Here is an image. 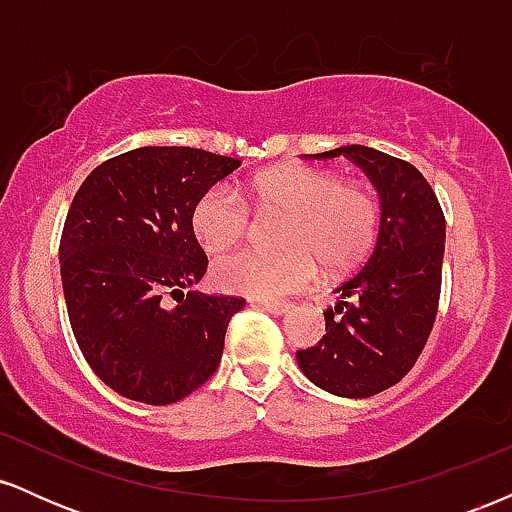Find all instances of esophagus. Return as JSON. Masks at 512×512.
<instances>
[{
    "mask_svg": "<svg viewBox=\"0 0 512 512\" xmlns=\"http://www.w3.org/2000/svg\"><path fill=\"white\" fill-rule=\"evenodd\" d=\"M252 305L269 310V313H274V315H284V313H289V310L293 308L289 301H252Z\"/></svg>",
    "mask_w": 512,
    "mask_h": 512,
    "instance_id": "1",
    "label": "esophagus"
}]
</instances>
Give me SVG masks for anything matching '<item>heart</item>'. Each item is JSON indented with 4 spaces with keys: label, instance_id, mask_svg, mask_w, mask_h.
<instances>
[{
    "label": "heart",
    "instance_id": "b5f03b06",
    "mask_svg": "<svg viewBox=\"0 0 512 512\" xmlns=\"http://www.w3.org/2000/svg\"><path fill=\"white\" fill-rule=\"evenodd\" d=\"M260 216H286L281 252L238 250L211 267L216 289L272 301L305 289L317 264L327 274L356 269L380 231V202L361 182L313 166H281L252 180ZM252 211L226 182L204 190L192 207V231L204 250L219 252L250 233Z\"/></svg>",
    "mask_w": 512,
    "mask_h": 512
}]
</instances>
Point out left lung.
Here are the masks:
<instances>
[{"mask_svg": "<svg viewBox=\"0 0 512 512\" xmlns=\"http://www.w3.org/2000/svg\"><path fill=\"white\" fill-rule=\"evenodd\" d=\"M305 158L354 161L383 199L373 255L339 284L325 310V334L296 351L317 387L339 397H373L414 368L433 330L440 301L445 216L428 180L411 163L368 146H339Z\"/></svg>", "mask_w": 512, "mask_h": 512, "instance_id": "obj_1", "label": "left lung"}]
</instances>
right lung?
Returning <instances> with one entry per match:
<instances>
[{"label": "right lung", "mask_w": 512, "mask_h": 512, "mask_svg": "<svg viewBox=\"0 0 512 512\" xmlns=\"http://www.w3.org/2000/svg\"><path fill=\"white\" fill-rule=\"evenodd\" d=\"M238 166L190 146H142L93 168L74 195L60 240L64 303L86 363L117 395L166 407L219 368L245 298L182 289L209 264L192 207Z\"/></svg>", "instance_id": "right-lung-1"}]
</instances>
